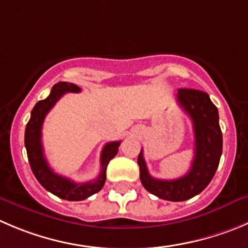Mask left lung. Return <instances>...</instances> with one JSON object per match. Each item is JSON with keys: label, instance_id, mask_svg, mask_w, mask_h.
Here are the masks:
<instances>
[{"label": "left lung", "instance_id": "obj_1", "mask_svg": "<svg viewBox=\"0 0 248 248\" xmlns=\"http://www.w3.org/2000/svg\"><path fill=\"white\" fill-rule=\"evenodd\" d=\"M176 100L192 122L195 157L187 173L174 180H159L148 173L143 151L138 157L140 180L155 196L173 202L192 199L204 190L213 179L223 151V135L219 126L218 109L208 93L193 89H179Z\"/></svg>", "mask_w": 248, "mask_h": 248}]
</instances>
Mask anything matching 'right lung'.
<instances>
[{
  "label": "right lung",
  "mask_w": 248,
  "mask_h": 248,
  "mask_svg": "<svg viewBox=\"0 0 248 248\" xmlns=\"http://www.w3.org/2000/svg\"><path fill=\"white\" fill-rule=\"evenodd\" d=\"M80 90L81 89L79 86L72 82L60 81L52 87L48 97L39 101L32 108L31 117L25 128V148L35 178L47 191L67 201H82L103 187L106 181V169L110 159L118 153V147L120 145V141L106 143L101 153V173L96 180L77 184L52 170L45 158L41 142V130L45 117L65 93H80Z\"/></svg>",
  "instance_id": "right-lung-1"
}]
</instances>
